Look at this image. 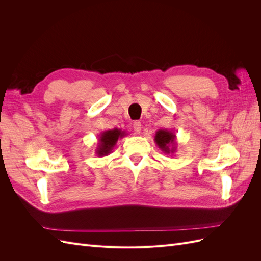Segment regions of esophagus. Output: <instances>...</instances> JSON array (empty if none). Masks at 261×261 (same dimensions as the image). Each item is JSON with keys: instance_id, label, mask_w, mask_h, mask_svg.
<instances>
[{"instance_id": "obj_1", "label": "esophagus", "mask_w": 261, "mask_h": 261, "mask_svg": "<svg viewBox=\"0 0 261 261\" xmlns=\"http://www.w3.org/2000/svg\"><path fill=\"white\" fill-rule=\"evenodd\" d=\"M133 128H134V130H135L136 134H139L141 130V123L139 121H135L133 124Z\"/></svg>"}]
</instances>
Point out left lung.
<instances>
[{"instance_id":"obj_1","label":"left lung","mask_w":261,"mask_h":261,"mask_svg":"<svg viewBox=\"0 0 261 261\" xmlns=\"http://www.w3.org/2000/svg\"><path fill=\"white\" fill-rule=\"evenodd\" d=\"M155 145L165 154L176 152V135L174 132L168 129H158L154 136Z\"/></svg>"}]
</instances>
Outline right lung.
I'll list each match as a JSON object with an SVG mask.
<instances>
[{
    "mask_svg": "<svg viewBox=\"0 0 261 261\" xmlns=\"http://www.w3.org/2000/svg\"><path fill=\"white\" fill-rule=\"evenodd\" d=\"M127 135L125 130L113 128L102 132L99 135V141L96 149V154L98 156H106L112 152L117 140Z\"/></svg>",
    "mask_w": 261,
    "mask_h": 261,
    "instance_id": "obj_1",
    "label": "right lung"
}]
</instances>
